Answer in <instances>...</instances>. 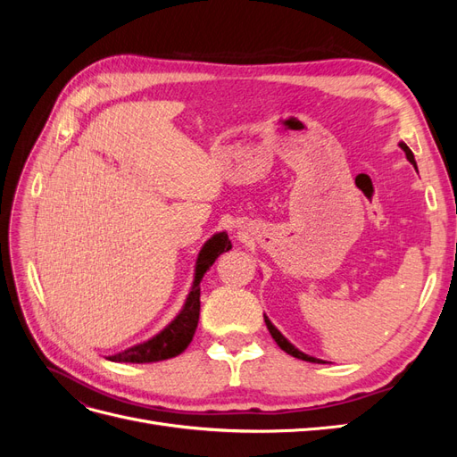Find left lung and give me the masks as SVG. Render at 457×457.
Returning <instances> with one entry per match:
<instances>
[{"instance_id": "left-lung-1", "label": "left lung", "mask_w": 457, "mask_h": 457, "mask_svg": "<svg viewBox=\"0 0 457 457\" xmlns=\"http://www.w3.org/2000/svg\"><path fill=\"white\" fill-rule=\"evenodd\" d=\"M400 148H403L404 152H406V158L416 165V160H413V154H411V150L406 146V143H400ZM265 324H267V328H269V331H270V336H272V339L278 343V347L282 349V351H286L287 354H292V356H295V358H299V361H307V362H316V364H320L322 361H318V358H312V356H309V354H303L301 351H297L292 343H289L278 329H276L272 324H270V320L269 318H265ZM324 364V362H322Z\"/></svg>"}]
</instances>
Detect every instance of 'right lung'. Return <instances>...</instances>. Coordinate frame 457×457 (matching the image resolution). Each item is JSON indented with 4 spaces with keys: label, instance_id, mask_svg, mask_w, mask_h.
<instances>
[{
    "label": "right lung",
    "instance_id": "add662e5",
    "mask_svg": "<svg viewBox=\"0 0 457 457\" xmlns=\"http://www.w3.org/2000/svg\"><path fill=\"white\" fill-rule=\"evenodd\" d=\"M232 247L230 240L225 232L215 234L212 240H207L205 245L202 247V252L196 261V276H195V284H192L190 294L187 297V303L183 311L179 312L175 320L165 328L162 334L156 337H152L146 343L135 345V347L118 353L114 356H110L108 361L112 362H133V364H145V362H158V361H168V358H173L177 354H181L195 337V331L198 328V318H200V280L205 274V270L210 269L215 259L223 253L228 252Z\"/></svg>",
    "mask_w": 457,
    "mask_h": 457
}]
</instances>
